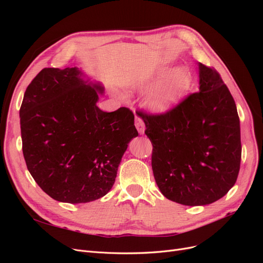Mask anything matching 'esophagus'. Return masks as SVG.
I'll use <instances>...</instances> for the list:
<instances>
[{"label": "esophagus", "mask_w": 263, "mask_h": 263, "mask_svg": "<svg viewBox=\"0 0 263 263\" xmlns=\"http://www.w3.org/2000/svg\"><path fill=\"white\" fill-rule=\"evenodd\" d=\"M135 126H136V128L140 135L145 133V123L139 116H136V119H135Z\"/></svg>", "instance_id": "esophagus-1"}]
</instances>
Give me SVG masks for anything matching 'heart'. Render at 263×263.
I'll use <instances>...</instances> for the list:
<instances>
[{
  "label": "heart",
  "mask_w": 263,
  "mask_h": 263,
  "mask_svg": "<svg viewBox=\"0 0 263 263\" xmlns=\"http://www.w3.org/2000/svg\"><path fill=\"white\" fill-rule=\"evenodd\" d=\"M168 69L159 70L157 73L148 74L139 78L134 83V87L145 89L156 82L159 78L163 77ZM191 83L190 72L185 68H178L159 82L154 89H151L146 97V106L156 114L169 112L189 92Z\"/></svg>",
  "instance_id": "b5f03b06"
}]
</instances>
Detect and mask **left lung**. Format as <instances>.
Wrapping results in <instances>:
<instances>
[{"mask_svg":"<svg viewBox=\"0 0 263 263\" xmlns=\"http://www.w3.org/2000/svg\"><path fill=\"white\" fill-rule=\"evenodd\" d=\"M200 91L163 114L136 110L153 144L157 185L170 201L208 205L227 194L240 169V123L234 98L214 68L198 63Z\"/></svg>","mask_w":263,"mask_h":263,"instance_id":"left-lung-1","label":"left lung"}]
</instances>
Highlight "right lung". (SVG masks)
I'll return each instance as SVG.
<instances>
[{
    "label": "right lung",
    "instance_id": "1",
    "mask_svg": "<svg viewBox=\"0 0 263 263\" xmlns=\"http://www.w3.org/2000/svg\"><path fill=\"white\" fill-rule=\"evenodd\" d=\"M74 68H45L30 82L20 109L23 155L31 177L53 200L87 203L107 194L129 141L134 113L97 105L100 83Z\"/></svg>",
    "mask_w": 263,
    "mask_h": 263
}]
</instances>
